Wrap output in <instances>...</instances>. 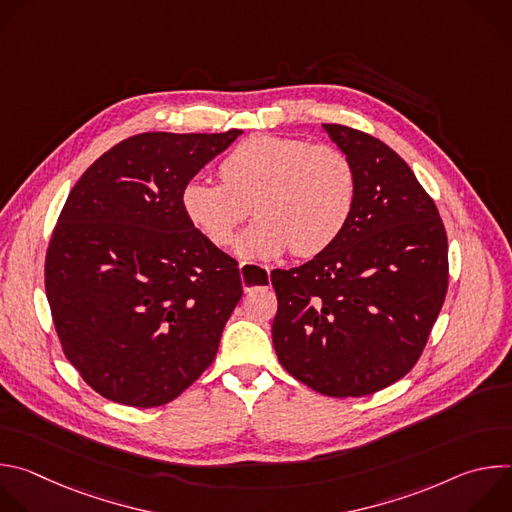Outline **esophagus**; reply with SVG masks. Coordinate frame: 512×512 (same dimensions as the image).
Instances as JSON below:
<instances>
[{
  "label": "esophagus",
  "mask_w": 512,
  "mask_h": 512,
  "mask_svg": "<svg viewBox=\"0 0 512 512\" xmlns=\"http://www.w3.org/2000/svg\"><path fill=\"white\" fill-rule=\"evenodd\" d=\"M245 267H247V263H245V261H243V263H241V265H239V269H241V281H243V287H245V291H249V289H251V287H249V283H245ZM265 269H267V273H269V271H271V269H269V267H265Z\"/></svg>",
  "instance_id": "1"
}]
</instances>
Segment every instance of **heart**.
<instances>
[{"mask_svg":"<svg viewBox=\"0 0 512 512\" xmlns=\"http://www.w3.org/2000/svg\"><path fill=\"white\" fill-rule=\"evenodd\" d=\"M223 182L190 180L182 190L188 223L212 245L229 247L253 212L257 223L237 243L247 259L285 251L314 257L346 229L356 202L350 158L326 143L253 135L218 166Z\"/></svg>","mask_w":512,"mask_h":512,"instance_id":"obj_1","label":"heart"}]
</instances>
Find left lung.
Returning <instances> with one entry per match:
<instances>
[{
    "label": "left lung",
    "mask_w": 512,
    "mask_h": 512,
    "mask_svg": "<svg viewBox=\"0 0 512 512\" xmlns=\"http://www.w3.org/2000/svg\"><path fill=\"white\" fill-rule=\"evenodd\" d=\"M322 129L350 158L356 202L312 261L275 269L271 336L281 367L328 397H364L405 377L448 291V237L435 202L387 143Z\"/></svg>",
    "instance_id": "8db88e82"
}]
</instances>
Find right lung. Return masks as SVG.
<instances>
[{"label": "right lung", "mask_w": 512, "mask_h": 512, "mask_svg": "<svg viewBox=\"0 0 512 512\" xmlns=\"http://www.w3.org/2000/svg\"><path fill=\"white\" fill-rule=\"evenodd\" d=\"M241 133H139L70 190L46 296L66 358L105 399L170 403L214 360L243 285L237 261L188 223L182 190Z\"/></svg>", "instance_id": "add662e5"}]
</instances>
